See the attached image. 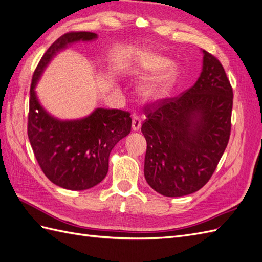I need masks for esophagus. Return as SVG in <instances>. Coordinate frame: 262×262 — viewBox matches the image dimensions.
<instances>
[{
    "label": "esophagus",
    "instance_id": "obj_1",
    "mask_svg": "<svg viewBox=\"0 0 262 262\" xmlns=\"http://www.w3.org/2000/svg\"><path fill=\"white\" fill-rule=\"evenodd\" d=\"M141 119L138 116H133L132 118V130L133 131H138L141 128Z\"/></svg>",
    "mask_w": 262,
    "mask_h": 262
}]
</instances>
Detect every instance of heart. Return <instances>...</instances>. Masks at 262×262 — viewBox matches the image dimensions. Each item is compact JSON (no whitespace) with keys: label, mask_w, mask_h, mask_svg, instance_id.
I'll return each instance as SVG.
<instances>
[{"label":"heart","mask_w":262,"mask_h":262,"mask_svg":"<svg viewBox=\"0 0 262 262\" xmlns=\"http://www.w3.org/2000/svg\"><path fill=\"white\" fill-rule=\"evenodd\" d=\"M134 67L140 74H153L145 79L139 88L140 96L148 101H157L165 98L178 82L181 66L176 61H168L163 55L140 51L137 53Z\"/></svg>","instance_id":"1"}]
</instances>
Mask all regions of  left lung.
I'll return each mask as SVG.
<instances>
[{
  "instance_id": "obj_1",
  "label": "left lung",
  "mask_w": 262,
  "mask_h": 262,
  "mask_svg": "<svg viewBox=\"0 0 262 262\" xmlns=\"http://www.w3.org/2000/svg\"><path fill=\"white\" fill-rule=\"evenodd\" d=\"M203 52L199 79L182 96L145 108L144 176L155 192L179 197L211 178L230 136L232 89L219 60Z\"/></svg>"
}]
</instances>
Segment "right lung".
I'll return each instance as SVG.
<instances>
[{"label": "right lung", "mask_w": 262, "mask_h": 262, "mask_svg": "<svg viewBox=\"0 0 262 262\" xmlns=\"http://www.w3.org/2000/svg\"><path fill=\"white\" fill-rule=\"evenodd\" d=\"M97 38L91 32L63 34L43 55L31 84L27 134L35 158L49 181L70 190L89 189L105 178L111 150L131 131L130 114L97 108L81 119L60 120L40 104L35 88L56 55L72 44Z\"/></svg>", "instance_id": "add662e5"}]
</instances>
